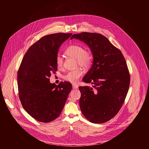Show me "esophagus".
<instances>
[{"instance_id": "obj_1", "label": "esophagus", "mask_w": 149, "mask_h": 149, "mask_svg": "<svg viewBox=\"0 0 149 149\" xmlns=\"http://www.w3.org/2000/svg\"><path fill=\"white\" fill-rule=\"evenodd\" d=\"M72 88L73 89H77L78 88V86H77V85H75V84H72Z\"/></svg>"}]
</instances>
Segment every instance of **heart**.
Segmentation results:
<instances>
[{
	"instance_id": "1",
	"label": "heart",
	"mask_w": 149,
	"mask_h": 149,
	"mask_svg": "<svg viewBox=\"0 0 149 149\" xmlns=\"http://www.w3.org/2000/svg\"><path fill=\"white\" fill-rule=\"evenodd\" d=\"M65 54L69 57L77 59V65H80L84 68H88L90 65L92 57L90 52L85 51V50L80 46L73 45L70 46L65 51ZM56 64L58 68L63 67V58L61 56H58L56 58ZM84 72L82 70L77 68L75 70L68 72L65 75H64L63 79L72 83H76L79 80L80 77L83 75Z\"/></svg>"
}]
</instances>
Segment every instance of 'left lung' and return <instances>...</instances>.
Listing matches in <instances>:
<instances>
[{
	"label": "left lung",
	"mask_w": 149,
	"mask_h": 149,
	"mask_svg": "<svg viewBox=\"0 0 149 149\" xmlns=\"http://www.w3.org/2000/svg\"><path fill=\"white\" fill-rule=\"evenodd\" d=\"M83 41L90 49L93 63L82 81L92 87L80 86L81 112L91 122L102 123L114 117L122 107L130 84L126 62L120 50L98 33L83 32L70 39Z\"/></svg>",
	"instance_id": "1"
}]
</instances>
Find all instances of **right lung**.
Instances as JSON below:
<instances>
[{"mask_svg":"<svg viewBox=\"0 0 149 149\" xmlns=\"http://www.w3.org/2000/svg\"><path fill=\"white\" fill-rule=\"evenodd\" d=\"M72 34L56 33L43 36L32 45L23 57L17 74L19 97L23 108L41 122L54 121L62 112L72 90L69 82L50 83L57 70L59 47Z\"/></svg>","mask_w":149,"mask_h":149,"instance_id":"right-lung-1","label":"right lung"}]
</instances>
